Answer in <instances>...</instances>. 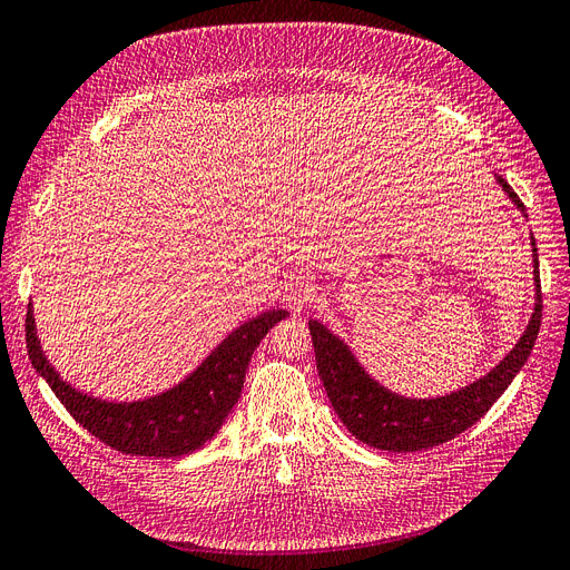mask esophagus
<instances>
[{
  "mask_svg": "<svg viewBox=\"0 0 570 570\" xmlns=\"http://www.w3.org/2000/svg\"><path fill=\"white\" fill-rule=\"evenodd\" d=\"M316 297H318V289H316V285L308 281V278H295V281H289L287 285H285V292H283V302H285V306L289 308V312H304V308H308L312 306L314 302H316Z\"/></svg>",
  "mask_w": 570,
  "mask_h": 570,
  "instance_id": "esophagus-1",
  "label": "esophagus"
}]
</instances>
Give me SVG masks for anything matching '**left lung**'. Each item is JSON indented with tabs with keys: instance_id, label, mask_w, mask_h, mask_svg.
Masks as SVG:
<instances>
[{
	"instance_id": "8db88e82",
	"label": "left lung",
	"mask_w": 570,
	"mask_h": 570,
	"mask_svg": "<svg viewBox=\"0 0 570 570\" xmlns=\"http://www.w3.org/2000/svg\"><path fill=\"white\" fill-rule=\"evenodd\" d=\"M497 180L504 187L511 202L523 212V202L513 193L511 185L499 176ZM532 252L534 285H538L534 295L538 297H534V312L523 337L485 377H480V381L459 392L438 396V400H409V396H400L377 385L358 366L347 344L327 331L323 323L308 321V333H312L316 352V368L327 400H331L340 421L347 425L358 442L385 452H421L454 440L463 430H469L485 416L490 406L511 385L515 373L523 368L540 333L542 289L534 239Z\"/></svg>"
}]
</instances>
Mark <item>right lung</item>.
<instances>
[{
    "instance_id": "add662e5",
    "label": "right lung",
    "mask_w": 570,
    "mask_h": 570,
    "mask_svg": "<svg viewBox=\"0 0 570 570\" xmlns=\"http://www.w3.org/2000/svg\"><path fill=\"white\" fill-rule=\"evenodd\" d=\"M287 312L273 308L233 331L180 385L145 402H101L63 383L49 366L28 306L26 344L32 366L59 402L99 442L130 456H183L209 442L243 394L245 373L258 342Z\"/></svg>"
}]
</instances>
